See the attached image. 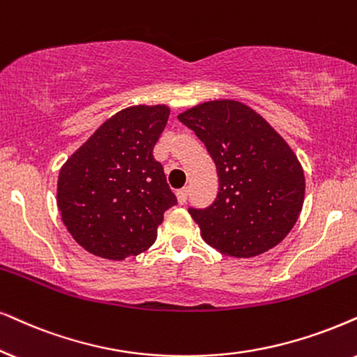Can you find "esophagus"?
<instances>
[{"label": "esophagus", "mask_w": 357, "mask_h": 357, "mask_svg": "<svg viewBox=\"0 0 357 357\" xmlns=\"http://www.w3.org/2000/svg\"><path fill=\"white\" fill-rule=\"evenodd\" d=\"M176 199H178L179 204H184L188 199V188H181L176 191Z\"/></svg>", "instance_id": "obj_1"}]
</instances>
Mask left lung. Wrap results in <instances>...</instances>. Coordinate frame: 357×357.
<instances>
[{
  "instance_id": "left-lung-1",
  "label": "left lung",
  "mask_w": 357,
  "mask_h": 357,
  "mask_svg": "<svg viewBox=\"0 0 357 357\" xmlns=\"http://www.w3.org/2000/svg\"><path fill=\"white\" fill-rule=\"evenodd\" d=\"M214 160L219 192L206 209H189L201 237L227 257L273 249L300 218L303 166L287 139L245 103L202 102L178 115Z\"/></svg>"
}]
</instances>
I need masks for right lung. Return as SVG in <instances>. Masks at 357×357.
I'll list each match as a JSON object with an SVG mask.
<instances>
[{
	"label": "right lung",
	"mask_w": 357,
	"mask_h": 357,
	"mask_svg": "<svg viewBox=\"0 0 357 357\" xmlns=\"http://www.w3.org/2000/svg\"><path fill=\"white\" fill-rule=\"evenodd\" d=\"M168 105L116 112L62 165L57 207L82 249L125 260L155 243L165 211L176 204L153 146L169 119Z\"/></svg>",
	"instance_id": "right-lung-1"
}]
</instances>
